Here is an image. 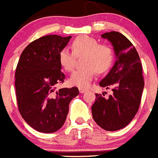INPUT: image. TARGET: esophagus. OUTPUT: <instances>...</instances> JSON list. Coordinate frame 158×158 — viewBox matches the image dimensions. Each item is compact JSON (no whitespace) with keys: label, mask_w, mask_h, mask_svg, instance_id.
Masks as SVG:
<instances>
[{"label":"esophagus","mask_w":158,"mask_h":158,"mask_svg":"<svg viewBox=\"0 0 158 158\" xmlns=\"http://www.w3.org/2000/svg\"><path fill=\"white\" fill-rule=\"evenodd\" d=\"M79 92L81 93V94H83V93H85L86 91H87V89H84V88H79Z\"/></svg>","instance_id":"1"}]
</instances>
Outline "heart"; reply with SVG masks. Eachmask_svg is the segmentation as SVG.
Returning a JSON list of instances; mask_svg holds the SVG:
<instances>
[{"mask_svg": "<svg viewBox=\"0 0 158 158\" xmlns=\"http://www.w3.org/2000/svg\"><path fill=\"white\" fill-rule=\"evenodd\" d=\"M72 51L63 48L59 52V62L66 71H71L75 66V56L84 54L83 64L84 68L73 71L70 83L82 88H87L98 71L105 72L111 67L114 61V52L111 47L99 44L95 38L81 35L72 42Z\"/></svg>", "mask_w": 158, "mask_h": 158, "instance_id": "b5f03b06", "label": "heart"}]
</instances>
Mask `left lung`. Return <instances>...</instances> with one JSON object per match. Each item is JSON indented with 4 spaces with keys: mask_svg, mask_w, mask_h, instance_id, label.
<instances>
[{
    "mask_svg": "<svg viewBox=\"0 0 158 158\" xmlns=\"http://www.w3.org/2000/svg\"><path fill=\"white\" fill-rule=\"evenodd\" d=\"M101 36L112 44L117 60L99 85L111 88L113 94L107 98L95 94L91 111L101 128L115 131L127 127L139 109L144 88L142 66L136 48L124 35L113 31Z\"/></svg>",
    "mask_w": 158,
    "mask_h": 158,
    "instance_id": "obj_1",
    "label": "left lung"
}]
</instances>
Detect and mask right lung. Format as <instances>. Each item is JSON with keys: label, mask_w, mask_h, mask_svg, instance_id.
Wrapping results in <instances>:
<instances>
[{"label": "right lung", "mask_w": 158, "mask_h": 158, "mask_svg": "<svg viewBox=\"0 0 158 158\" xmlns=\"http://www.w3.org/2000/svg\"><path fill=\"white\" fill-rule=\"evenodd\" d=\"M71 36L44 35L26 47L15 73L19 111L26 123L42 133H53L62 127L69 103L79 94L76 87L56 89L64 82L59 52Z\"/></svg>", "instance_id": "obj_1"}]
</instances>
